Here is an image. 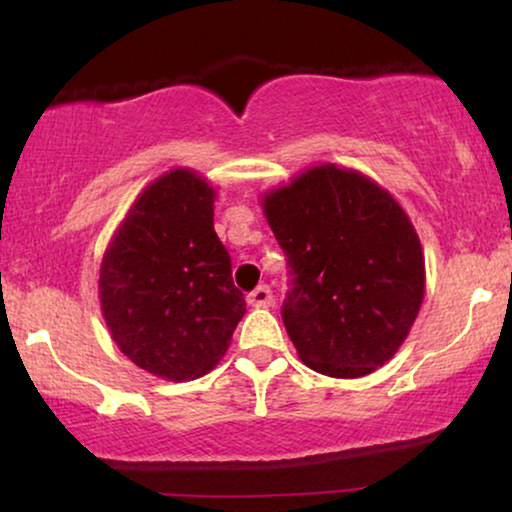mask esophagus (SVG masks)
<instances>
[{
  "mask_svg": "<svg viewBox=\"0 0 512 512\" xmlns=\"http://www.w3.org/2000/svg\"><path fill=\"white\" fill-rule=\"evenodd\" d=\"M247 300H249L251 307H268V305H272V291H270V286L261 284V286H258V289H254V291L249 293Z\"/></svg>",
  "mask_w": 512,
  "mask_h": 512,
  "instance_id": "obj_1",
  "label": "esophagus"
}]
</instances>
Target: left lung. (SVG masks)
I'll list each match as a JSON object with an SVG mask.
<instances>
[{"label":"left lung","instance_id":"8db88e82","mask_svg":"<svg viewBox=\"0 0 512 512\" xmlns=\"http://www.w3.org/2000/svg\"><path fill=\"white\" fill-rule=\"evenodd\" d=\"M263 214L291 268L282 319L307 368L370 375L398 352L424 300L417 230L387 188L333 163L272 188Z\"/></svg>","mask_w":512,"mask_h":512}]
</instances>
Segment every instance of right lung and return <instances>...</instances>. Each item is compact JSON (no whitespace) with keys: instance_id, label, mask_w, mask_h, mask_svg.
<instances>
[{"instance_id":"1","label":"right lung","mask_w":512,"mask_h":512,"mask_svg":"<svg viewBox=\"0 0 512 512\" xmlns=\"http://www.w3.org/2000/svg\"><path fill=\"white\" fill-rule=\"evenodd\" d=\"M214 198L198 172L174 167L137 195L102 256L111 338L135 366L172 382L209 373L247 312L214 230Z\"/></svg>"}]
</instances>
